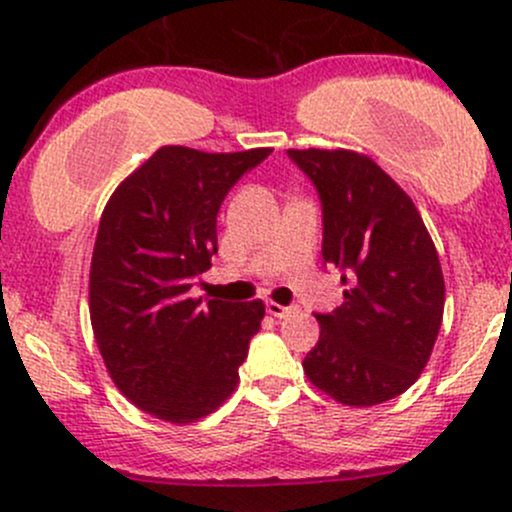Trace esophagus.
<instances>
[{"label": "esophagus", "mask_w": 512, "mask_h": 512, "mask_svg": "<svg viewBox=\"0 0 512 512\" xmlns=\"http://www.w3.org/2000/svg\"><path fill=\"white\" fill-rule=\"evenodd\" d=\"M267 313L274 318H284L291 313V306H282V303L277 301H267Z\"/></svg>", "instance_id": "esophagus-1"}]
</instances>
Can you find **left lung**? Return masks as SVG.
<instances>
[{
    "instance_id": "1",
    "label": "left lung",
    "mask_w": 512,
    "mask_h": 512,
    "mask_svg": "<svg viewBox=\"0 0 512 512\" xmlns=\"http://www.w3.org/2000/svg\"><path fill=\"white\" fill-rule=\"evenodd\" d=\"M323 206V260L342 272L345 301L316 313L308 381L345 406H376L411 389L445 311L440 257L396 182L355 150H289Z\"/></svg>"
}]
</instances>
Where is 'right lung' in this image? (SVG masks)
Instances as JSON below:
<instances>
[{"instance_id": "add662e5", "label": "right lung", "mask_w": 512, "mask_h": 512, "mask_svg": "<svg viewBox=\"0 0 512 512\" xmlns=\"http://www.w3.org/2000/svg\"><path fill=\"white\" fill-rule=\"evenodd\" d=\"M272 148L165 145L111 194L89 269V316L111 379L140 411L194 423L235 391L265 303L192 299L218 252L216 216Z\"/></svg>"}]
</instances>
